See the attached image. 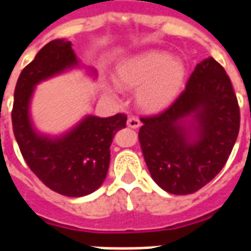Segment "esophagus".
I'll list each match as a JSON object with an SVG mask.
<instances>
[{"label": "esophagus", "mask_w": 251, "mask_h": 251, "mask_svg": "<svg viewBox=\"0 0 251 251\" xmlns=\"http://www.w3.org/2000/svg\"><path fill=\"white\" fill-rule=\"evenodd\" d=\"M127 126L131 127V129H138L139 126H141V121H139V118L137 117H130L127 120Z\"/></svg>", "instance_id": "1"}]
</instances>
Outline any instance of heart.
<instances>
[{"instance_id": "b5f03b06", "label": "heart", "mask_w": 251, "mask_h": 251, "mask_svg": "<svg viewBox=\"0 0 251 251\" xmlns=\"http://www.w3.org/2000/svg\"><path fill=\"white\" fill-rule=\"evenodd\" d=\"M185 78L183 61L157 50L130 57L116 69L117 86L122 90H138V104L150 113L167 108L179 94Z\"/></svg>"}]
</instances>
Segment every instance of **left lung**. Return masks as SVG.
<instances>
[{
  "instance_id": "1",
  "label": "left lung",
  "mask_w": 251,
  "mask_h": 251,
  "mask_svg": "<svg viewBox=\"0 0 251 251\" xmlns=\"http://www.w3.org/2000/svg\"><path fill=\"white\" fill-rule=\"evenodd\" d=\"M141 121L139 142L152 179L171 194L186 195L226 165L240 130V108L229 76L208 57L171 106Z\"/></svg>"
}]
</instances>
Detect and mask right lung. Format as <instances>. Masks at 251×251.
I'll return each instance as SVG.
<instances>
[{
	"instance_id": "right-lung-1",
	"label": "right lung",
	"mask_w": 251,
	"mask_h": 251,
	"mask_svg": "<svg viewBox=\"0 0 251 251\" xmlns=\"http://www.w3.org/2000/svg\"><path fill=\"white\" fill-rule=\"evenodd\" d=\"M80 66L72 41L56 39L48 43L22 70L11 112L14 135L29 169L45 186L66 197H83L101 186L109 168L114 134L126 127L127 120L122 113L106 118L88 114L61 135L37 131L29 110L36 86ZM87 70L96 75L92 68Z\"/></svg>"
}]
</instances>
